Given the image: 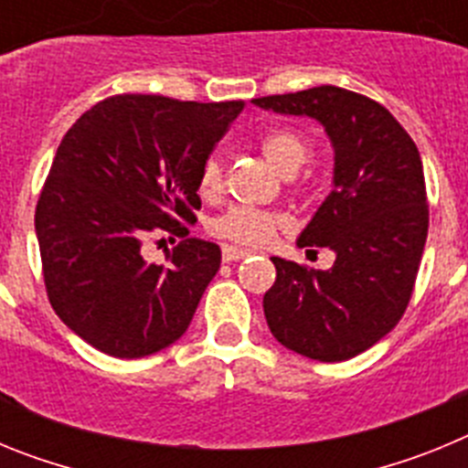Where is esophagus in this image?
Masks as SVG:
<instances>
[{"instance_id": "34e87169", "label": "esophagus", "mask_w": 468, "mask_h": 468, "mask_svg": "<svg viewBox=\"0 0 468 468\" xmlns=\"http://www.w3.org/2000/svg\"><path fill=\"white\" fill-rule=\"evenodd\" d=\"M248 250H243V248H237V246H225L222 248V260L225 262H239V260L248 258Z\"/></svg>"}]
</instances>
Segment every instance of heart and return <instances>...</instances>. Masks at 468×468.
<instances>
[{"label": "heart", "mask_w": 468, "mask_h": 468, "mask_svg": "<svg viewBox=\"0 0 468 468\" xmlns=\"http://www.w3.org/2000/svg\"><path fill=\"white\" fill-rule=\"evenodd\" d=\"M260 150L264 159L270 161L271 168L281 176H292L297 168L307 161L309 140L292 128H271L260 138ZM222 189V166L218 156H208L198 173V192L201 197L213 198ZM279 227V218L274 213L258 208H229L220 218L210 222V231L215 237L227 239V241L241 243V246H262L271 239V234Z\"/></svg>", "instance_id": "heart-1"}]
</instances>
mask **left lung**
Returning a JSON list of instances; mask_svg holds the SVG:
<instances>
[{
    "label": "left lung",
    "mask_w": 468,
    "mask_h": 468,
    "mask_svg": "<svg viewBox=\"0 0 468 468\" xmlns=\"http://www.w3.org/2000/svg\"><path fill=\"white\" fill-rule=\"evenodd\" d=\"M255 107L309 117L333 144V192L297 246L330 248V270L271 258L262 307L285 349L337 363L394 330L412 295L429 229L420 152L379 102L337 86L255 98Z\"/></svg>",
    "instance_id": "8db88e82"
}]
</instances>
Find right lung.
<instances>
[{
	"instance_id": "add662e5",
	"label": "right lung",
	"mask_w": 468,
	"mask_h": 468,
	"mask_svg": "<svg viewBox=\"0 0 468 468\" xmlns=\"http://www.w3.org/2000/svg\"><path fill=\"white\" fill-rule=\"evenodd\" d=\"M241 110L126 93L65 133L35 213L41 267L60 321L107 356H150L192 324L222 255L176 218L201 208L198 173ZM154 229L184 237L166 265L142 255Z\"/></svg>"
}]
</instances>
